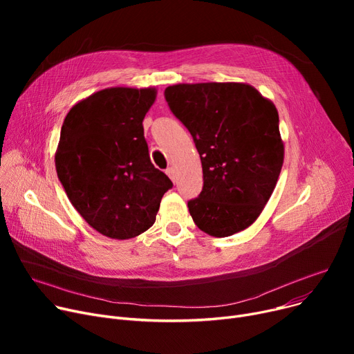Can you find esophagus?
<instances>
[{
  "mask_svg": "<svg viewBox=\"0 0 354 354\" xmlns=\"http://www.w3.org/2000/svg\"><path fill=\"white\" fill-rule=\"evenodd\" d=\"M166 175L169 176V178L175 182V169H174V167H167V169H166Z\"/></svg>",
  "mask_w": 354,
  "mask_h": 354,
  "instance_id": "obj_1",
  "label": "esophagus"
}]
</instances>
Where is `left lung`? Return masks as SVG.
Segmentation results:
<instances>
[{"label": "left lung", "mask_w": 354, "mask_h": 354, "mask_svg": "<svg viewBox=\"0 0 354 354\" xmlns=\"http://www.w3.org/2000/svg\"><path fill=\"white\" fill-rule=\"evenodd\" d=\"M165 99L202 163V192L188 202L195 225L216 238L244 231L263 212L284 162L274 103L247 83H180L166 87Z\"/></svg>", "instance_id": "1"}]
</instances>
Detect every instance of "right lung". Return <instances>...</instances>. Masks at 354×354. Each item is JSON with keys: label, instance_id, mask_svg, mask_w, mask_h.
<instances>
[{"label": "right lung", "instance_id": "right-lung-1", "mask_svg": "<svg viewBox=\"0 0 354 354\" xmlns=\"http://www.w3.org/2000/svg\"><path fill=\"white\" fill-rule=\"evenodd\" d=\"M155 99V87H109L74 104L63 122L55 171L71 205L104 236L129 239L151 228L172 188L143 136Z\"/></svg>", "mask_w": 354, "mask_h": 354}]
</instances>
